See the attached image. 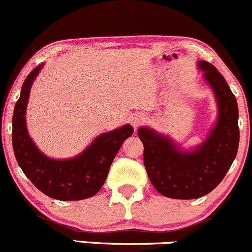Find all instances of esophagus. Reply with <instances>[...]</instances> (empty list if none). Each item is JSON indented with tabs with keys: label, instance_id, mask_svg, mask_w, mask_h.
I'll use <instances>...</instances> for the list:
<instances>
[{
	"label": "esophagus",
	"instance_id": "34e87169",
	"mask_svg": "<svg viewBox=\"0 0 252 252\" xmlns=\"http://www.w3.org/2000/svg\"><path fill=\"white\" fill-rule=\"evenodd\" d=\"M146 121V118L144 117L143 114H133L131 118H129V123L131 125L134 127V129H137L141 124H144Z\"/></svg>",
	"mask_w": 252,
	"mask_h": 252
}]
</instances>
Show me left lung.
Listing matches in <instances>:
<instances>
[{
	"mask_svg": "<svg viewBox=\"0 0 252 252\" xmlns=\"http://www.w3.org/2000/svg\"><path fill=\"white\" fill-rule=\"evenodd\" d=\"M198 69L215 94L217 120L202 144L185 150L168 135L139 127L144 164L155 189L174 199H196L217 188L231 167L239 144L238 106L224 76L208 61Z\"/></svg>",
	"mask_w": 252,
	"mask_h": 252,
	"instance_id": "1",
	"label": "left lung"
}]
</instances>
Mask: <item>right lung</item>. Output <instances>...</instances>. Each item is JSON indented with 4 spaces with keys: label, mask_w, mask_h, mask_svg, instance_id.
I'll list each match as a JSON object with an SVG mask.
<instances>
[{
    "label": "right lung",
    "mask_w": 252,
    "mask_h": 252,
    "mask_svg": "<svg viewBox=\"0 0 252 252\" xmlns=\"http://www.w3.org/2000/svg\"><path fill=\"white\" fill-rule=\"evenodd\" d=\"M43 64L29 73L17 100L13 114V149L17 164L27 178L46 196L59 200H81L100 191L118 151L133 134L128 124L99 134L78 156L54 159L43 155L29 137L26 111L34 80Z\"/></svg>",
    "instance_id": "obj_1"
}]
</instances>
